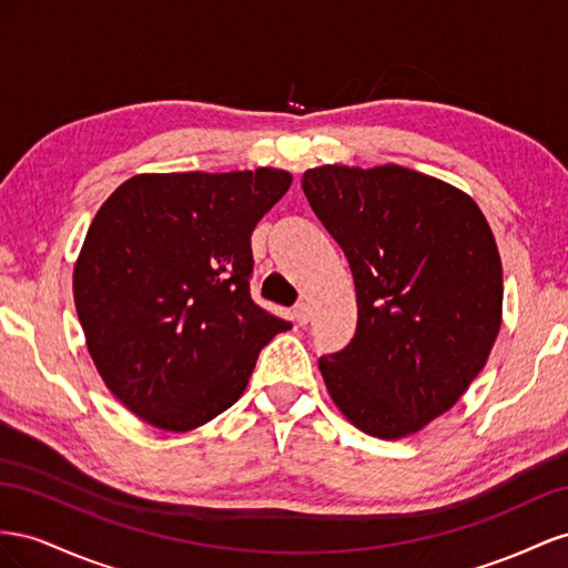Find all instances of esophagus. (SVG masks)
<instances>
[{"instance_id": "obj_1", "label": "esophagus", "mask_w": 568, "mask_h": 568, "mask_svg": "<svg viewBox=\"0 0 568 568\" xmlns=\"http://www.w3.org/2000/svg\"><path fill=\"white\" fill-rule=\"evenodd\" d=\"M310 318H312L310 304H306V302L297 304V306H295V321L300 323V326H306V323H310Z\"/></svg>"}]
</instances>
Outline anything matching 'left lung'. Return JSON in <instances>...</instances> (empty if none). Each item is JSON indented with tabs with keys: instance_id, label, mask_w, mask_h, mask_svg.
<instances>
[{
	"instance_id": "obj_1",
	"label": "left lung",
	"mask_w": 568,
	"mask_h": 568,
	"mask_svg": "<svg viewBox=\"0 0 568 568\" xmlns=\"http://www.w3.org/2000/svg\"><path fill=\"white\" fill-rule=\"evenodd\" d=\"M302 187L359 306L349 345L318 359L328 393L368 435L416 433L455 407L499 333L490 225L468 194L397 164L310 169Z\"/></svg>"
}]
</instances>
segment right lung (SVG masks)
I'll use <instances>...</instances> for the list:
<instances>
[{"label": "right lung", "mask_w": 568, "mask_h": 568, "mask_svg": "<svg viewBox=\"0 0 568 568\" xmlns=\"http://www.w3.org/2000/svg\"><path fill=\"white\" fill-rule=\"evenodd\" d=\"M278 169L150 173L97 212L73 271L88 349L109 390L183 433L237 402L293 323L252 300V231L287 192Z\"/></svg>", "instance_id": "add662e5"}]
</instances>
